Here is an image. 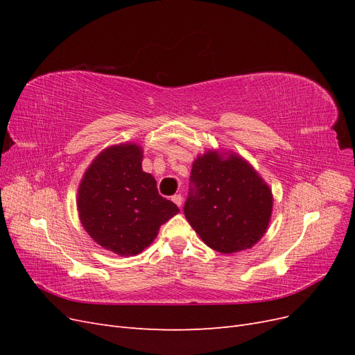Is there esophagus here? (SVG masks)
I'll use <instances>...</instances> for the list:
<instances>
[{"mask_svg": "<svg viewBox=\"0 0 355 355\" xmlns=\"http://www.w3.org/2000/svg\"><path fill=\"white\" fill-rule=\"evenodd\" d=\"M171 201H173L175 204H176V206H182V201H184V198H182V196L180 194H176V196H173V197H171Z\"/></svg>", "mask_w": 355, "mask_h": 355, "instance_id": "obj_1", "label": "esophagus"}]
</instances>
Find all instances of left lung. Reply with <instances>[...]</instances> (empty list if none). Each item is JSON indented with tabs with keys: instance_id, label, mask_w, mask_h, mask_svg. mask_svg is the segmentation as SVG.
<instances>
[{
	"instance_id": "left-lung-1",
	"label": "left lung",
	"mask_w": 355,
	"mask_h": 355,
	"mask_svg": "<svg viewBox=\"0 0 355 355\" xmlns=\"http://www.w3.org/2000/svg\"><path fill=\"white\" fill-rule=\"evenodd\" d=\"M271 211L270 188L243 158L207 153L194 161L184 214L213 250L249 249L265 234Z\"/></svg>"
}]
</instances>
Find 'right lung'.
Wrapping results in <instances>:
<instances>
[{
    "instance_id": "1",
    "label": "right lung",
    "mask_w": 355,
    "mask_h": 355,
    "mask_svg": "<svg viewBox=\"0 0 355 355\" xmlns=\"http://www.w3.org/2000/svg\"><path fill=\"white\" fill-rule=\"evenodd\" d=\"M179 211L142 170V149L124 144L98 155L81 180L78 213L90 237L121 256L141 253Z\"/></svg>"
}]
</instances>
